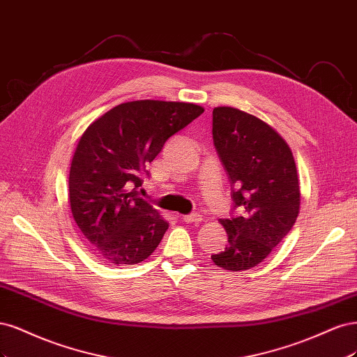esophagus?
<instances>
[{
	"label": "esophagus",
	"instance_id": "esophagus-1",
	"mask_svg": "<svg viewBox=\"0 0 357 357\" xmlns=\"http://www.w3.org/2000/svg\"><path fill=\"white\" fill-rule=\"evenodd\" d=\"M182 221L187 224H200L203 221V218L200 213H191V215L182 216Z\"/></svg>",
	"mask_w": 357,
	"mask_h": 357
}]
</instances>
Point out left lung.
I'll return each instance as SVG.
<instances>
[{"label": "left lung", "instance_id": "left-lung-1", "mask_svg": "<svg viewBox=\"0 0 357 357\" xmlns=\"http://www.w3.org/2000/svg\"><path fill=\"white\" fill-rule=\"evenodd\" d=\"M216 153L231 183L238 215L220 220L228 245L212 255L229 271L257 267L291 231L301 192L289 145L266 121L231 107L212 112Z\"/></svg>", "mask_w": 357, "mask_h": 357}]
</instances>
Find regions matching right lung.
<instances>
[{"label":"right lung","instance_id":"add662e5","mask_svg":"<svg viewBox=\"0 0 357 357\" xmlns=\"http://www.w3.org/2000/svg\"><path fill=\"white\" fill-rule=\"evenodd\" d=\"M203 111L185 102H126L91 123L79 137L68 181L71 212L103 261L133 266L162 241L169 222L136 188L169 137Z\"/></svg>","mask_w":357,"mask_h":357}]
</instances>
